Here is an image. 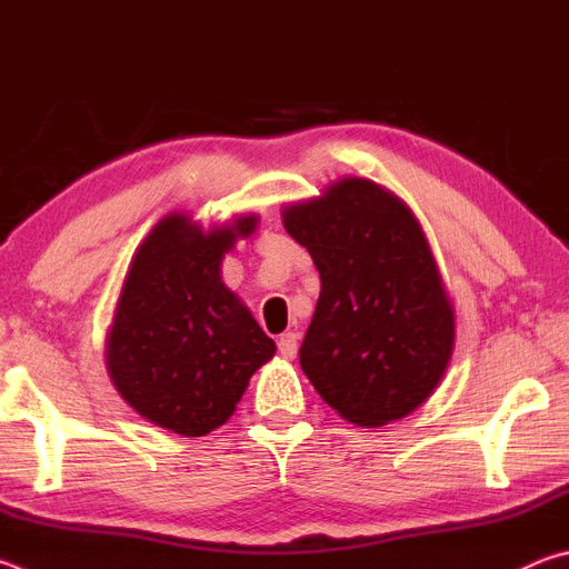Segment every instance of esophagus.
Wrapping results in <instances>:
<instances>
[{
	"label": "esophagus",
	"instance_id": "esophagus-1",
	"mask_svg": "<svg viewBox=\"0 0 569 569\" xmlns=\"http://www.w3.org/2000/svg\"><path fill=\"white\" fill-rule=\"evenodd\" d=\"M278 351H281L283 359H293L296 351H298V333L286 331L281 339H278Z\"/></svg>",
	"mask_w": 569,
	"mask_h": 569
}]
</instances>
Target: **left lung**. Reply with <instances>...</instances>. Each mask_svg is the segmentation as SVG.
Segmentation results:
<instances>
[{
	"instance_id": "8db88e82",
	"label": "left lung",
	"mask_w": 569,
	"mask_h": 569,
	"mask_svg": "<svg viewBox=\"0 0 569 569\" xmlns=\"http://www.w3.org/2000/svg\"><path fill=\"white\" fill-rule=\"evenodd\" d=\"M308 248L321 296L301 369L359 427L411 413L437 389L455 349V313L411 210L377 182L346 178L283 210Z\"/></svg>"
}]
</instances>
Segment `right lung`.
<instances>
[{
  "mask_svg": "<svg viewBox=\"0 0 569 569\" xmlns=\"http://www.w3.org/2000/svg\"><path fill=\"white\" fill-rule=\"evenodd\" d=\"M256 218L203 233L168 216L150 230L124 278L108 341V371L130 407L182 437L230 419L273 339L220 281V258Z\"/></svg>",
  "mask_w": 569,
  "mask_h": 569,
  "instance_id": "obj_1",
  "label": "right lung"
}]
</instances>
